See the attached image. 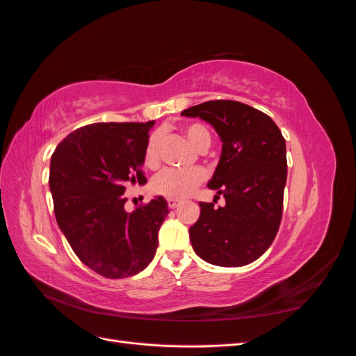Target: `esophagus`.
<instances>
[{"mask_svg": "<svg viewBox=\"0 0 356 356\" xmlns=\"http://www.w3.org/2000/svg\"><path fill=\"white\" fill-rule=\"evenodd\" d=\"M168 204H169L170 209H175V208L179 207V200H177V199H168Z\"/></svg>", "mask_w": 356, "mask_h": 356, "instance_id": "obj_1", "label": "esophagus"}]
</instances>
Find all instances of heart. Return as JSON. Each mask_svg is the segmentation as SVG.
<instances>
[{
  "label": "heart",
  "mask_w": 356,
  "mask_h": 356,
  "mask_svg": "<svg viewBox=\"0 0 356 356\" xmlns=\"http://www.w3.org/2000/svg\"><path fill=\"white\" fill-rule=\"evenodd\" d=\"M184 135L188 143L200 149L203 147H209L211 134L202 124H188L184 127ZM157 145L159 135L154 134L149 136L144 149V165L147 168H154L157 165ZM204 174L200 168L190 169H163L152 181V190L156 195L166 196L169 199H182L188 196L191 190L199 186L203 181Z\"/></svg>",
  "instance_id": "obj_1"
}]
</instances>
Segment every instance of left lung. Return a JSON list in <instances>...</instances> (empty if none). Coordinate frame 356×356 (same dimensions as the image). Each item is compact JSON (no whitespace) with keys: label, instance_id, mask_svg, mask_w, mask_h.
Wrapping results in <instances>:
<instances>
[{"label":"left lung","instance_id":"8db88e82","mask_svg":"<svg viewBox=\"0 0 356 356\" xmlns=\"http://www.w3.org/2000/svg\"><path fill=\"white\" fill-rule=\"evenodd\" d=\"M181 115L209 123L222 143L208 187L225 204L199 203L200 217L188 230L193 250L213 266L250 264L268 250L281 224L285 139L270 117L242 102L208 101Z\"/></svg>","mask_w":356,"mask_h":356}]
</instances>
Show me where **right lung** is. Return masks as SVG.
<instances>
[{
  "instance_id": "right-lung-1",
  "label": "right lung",
  "mask_w": 356,
  "mask_h": 356,
  "mask_svg": "<svg viewBox=\"0 0 356 356\" xmlns=\"http://www.w3.org/2000/svg\"><path fill=\"white\" fill-rule=\"evenodd\" d=\"M153 126L154 120L83 126L63 139L50 160L49 186L59 229L81 263L104 277L144 270L169 213L161 196L134 212L124 209L126 187L147 182L141 168Z\"/></svg>"
}]
</instances>
